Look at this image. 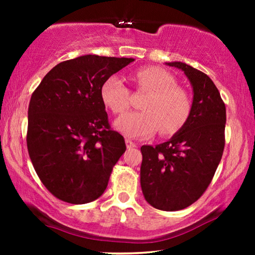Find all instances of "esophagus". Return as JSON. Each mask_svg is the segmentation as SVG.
Instances as JSON below:
<instances>
[{"mask_svg":"<svg viewBox=\"0 0 255 255\" xmlns=\"http://www.w3.org/2000/svg\"><path fill=\"white\" fill-rule=\"evenodd\" d=\"M125 144H127V147L128 148H133V147H135V144L132 140H130V139H127V140H125Z\"/></svg>","mask_w":255,"mask_h":255,"instance_id":"1","label":"esophagus"}]
</instances>
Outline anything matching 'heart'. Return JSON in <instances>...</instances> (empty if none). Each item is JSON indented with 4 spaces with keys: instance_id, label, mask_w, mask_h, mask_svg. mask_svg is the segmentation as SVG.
Returning <instances> with one entry per match:
<instances>
[{
    "instance_id": "b5f03b06",
    "label": "heart",
    "mask_w": 255,
    "mask_h": 255,
    "mask_svg": "<svg viewBox=\"0 0 255 255\" xmlns=\"http://www.w3.org/2000/svg\"><path fill=\"white\" fill-rule=\"evenodd\" d=\"M138 89L148 95L141 103L142 111L121 116L115 128L128 137H149L159 130L161 135H172L180 131L189 120L191 100L189 94L176 86V80L159 67L139 68L131 76ZM102 102L120 115L131 106L130 90L120 76L111 75L101 86Z\"/></svg>"
}]
</instances>
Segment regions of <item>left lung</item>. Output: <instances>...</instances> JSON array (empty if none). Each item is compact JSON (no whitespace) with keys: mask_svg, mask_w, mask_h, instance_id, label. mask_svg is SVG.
<instances>
[{"mask_svg":"<svg viewBox=\"0 0 255 255\" xmlns=\"http://www.w3.org/2000/svg\"><path fill=\"white\" fill-rule=\"evenodd\" d=\"M184 72L193 87V107L186 125L168 141L141 146L140 186L147 203L177 211L200 198L215 175L225 145L226 109L217 87L203 72L167 62Z\"/></svg>","mask_w":255,"mask_h":255,"instance_id":"1","label":"left lung"}]
</instances>
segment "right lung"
<instances>
[{"label": "right lung", "instance_id": "right-lung-1", "mask_svg": "<svg viewBox=\"0 0 255 255\" xmlns=\"http://www.w3.org/2000/svg\"><path fill=\"white\" fill-rule=\"evenodd\" d=\"M132 58L87 54L51 69L31 96L27 151L47 190L72 204L95 201L127 149L101 99L104 80Z\"/></svg>", "mask_w": 255, "mask_h": 255}]
</instances>
